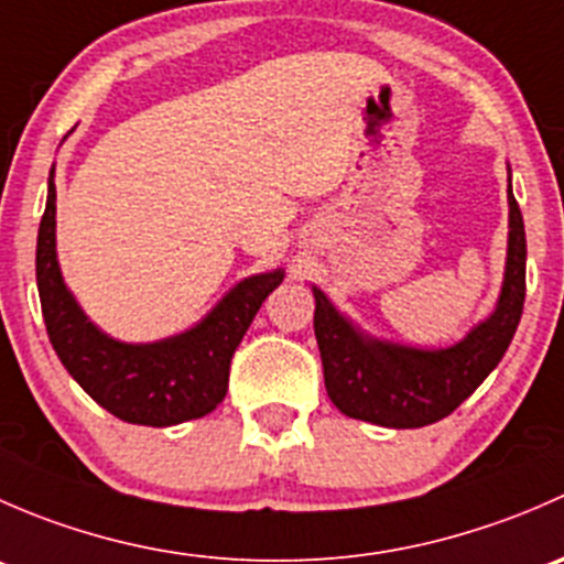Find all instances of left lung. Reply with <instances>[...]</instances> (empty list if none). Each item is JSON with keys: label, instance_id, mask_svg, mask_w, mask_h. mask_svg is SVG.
Instances as JSON below:
<instances>
[{"label": "left lung", "instance_id": "left-lung-1", "mask_svg": "<svg viewBox=\"0 0 564 564\" xmlns=\"http://www.w3.org/2000/svg\"><path fill=\"white\" fill-rule=\"evenodd\" d=\"M508 207V259L497 308L458 344L420 349L373 338L340 314L322 289L311 286L324 388L346 417L384 429H423L458 409L499 366L521 322L527 294L524 218L510 185Z\"/></svg>", "mask_w": 564, "mask_h": 564}]
</instances>
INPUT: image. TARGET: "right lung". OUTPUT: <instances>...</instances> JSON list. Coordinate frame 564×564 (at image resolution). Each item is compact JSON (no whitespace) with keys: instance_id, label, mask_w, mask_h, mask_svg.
<instances>
[{"instance_id":"obj_1","label":"right lung","mask_w":564,"mask_h":564,"mask_svg":"<svg viewBox=\"0 0 564 564\" xmlns=\"http://www.w3.org/2000/svg\"><path fill=\"white\" fill-rule=\"evenodd\" d=\"M35 270L45 329L67 373L113 417L152 429L204 417L224 401L235 349L267 294L283 281L281 267L242 278L202 322L172 338L152 344L111 338L84 314L62 278L54 169L37 231Z\"/></svg>"}]
</instances>
